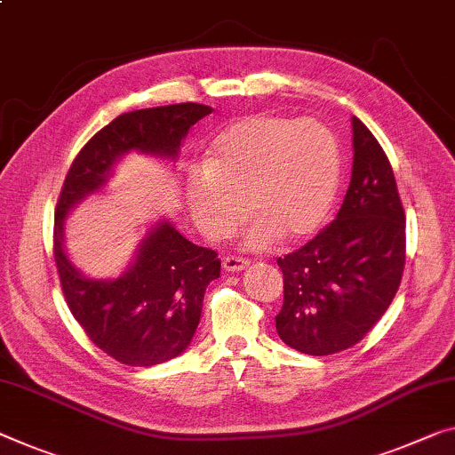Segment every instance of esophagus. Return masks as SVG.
Wrapping results in <instances>:
<instances>
[{
    "mask_svg": "<svg viewBox=\"0 0 455 455\" xmlns=\"http://www.w3.org/2000/svg\"><path fill=\"white\" fill-rule=\"evenodd\" d=\"M248 267H250L248 258H242V256H226V258H223V268H226V270L240 272V270H246Z\"/></svg>",
    "mask_w": 455,
    "mask_h": 455,
    "instance_id": "34e87169",
    "label": "esophagus"
}]
</instances>
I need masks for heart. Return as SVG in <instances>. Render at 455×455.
<instances>
[{
    "instance_id": "1",
    "label": "heart",
    "mask_w": 455,
    "mask_h": 455,
    "mask_svg": "<svg viewBox=\"0 0 455 455\" xmlns=\"http://www.w3.org/2000/svg\"><path fill=\"white\" fill-rule=\"evenodd\" d=\"M341 155L333 132L315 120L254 114L237 117L213 140L205 169L187 179L197 228L221 240L246 218L250 250L276 237L297 242L325 221L339 185Z\"/></svg>"
}]
</instances>
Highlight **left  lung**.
<instances>
[{
	"label": "left lung",
	"instance_id": "8db88e82",
	"mask_svg": "<svg viewBox=\"0 0 455 455\" xmlns=\"http://www.w3.org/2000/svg\"><path fill=\"white\" fill-rule=\"evenodd\" d=\"M354 164L335 220L284 258L276 331L309 355L352 347L372 330L401 284L404 209L379 140L352 117Z\"/></svg>",
	"mask_w": 455,
	"mask_h": 455
}]
</instances>
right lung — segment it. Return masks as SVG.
I'll return each mask as SVG.
<instances>
[{"label":"right lung","mask_w":455,"mask_h":455,"mask_svg":"<svg viewBox=\"0 0 455 455\" xmlns=\"http://www.w3.org/2000/svg\"><path fill=\"white\" fill-rule=\"evenodd\" d=\"M209 114L212 108L201 103L122 114L83 146L60 188L54 262L62 295L89 339L125 366H156L185 352L199 325L207 284L220 276L218 251L188 242L169 221H160L120 278L93 281L65 254V218L81 199L106 185L111 166L125 152L177 158L188 128Z\"/></svg>","instance_id":"add662e5"}]
</instances>
